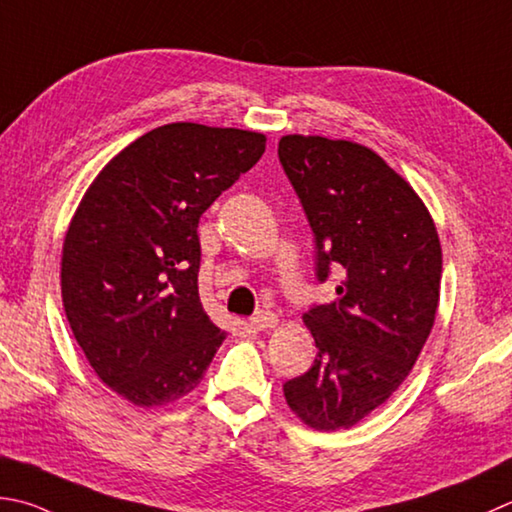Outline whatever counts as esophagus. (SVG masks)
<instances>
[{
	"instance_id": "esophagus-1",
	"label": "esophagus",
	"mask_w": 512,
	"mask_h": 512,
	"mask_svg": "<svg viewBox=\"0 0 512 512\" xmlns=\"http://www.w3.org/2000/svg\"><path fill=\"white\" fill-rule=\"evenodd\" d=\"M279 324V317L273 313V310H259L253 317H250V326L255 330H273Z\"/></svg>"
}]
</instances>
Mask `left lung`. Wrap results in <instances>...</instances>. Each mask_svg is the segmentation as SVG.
<instances>
[{
    "instance_id": "obj_1",
    "label": "left lung",
    "mask_w": 512,
    "mask_h": 512,
    "mask_svg": "<svg viewBox=\"0 0 512 512\" xmlns=\"http://www.w3.org/2000/svg\"><path fill=\"white\" fill-rule=\"evenodd\" d=\"M277 153L315 233L317 279L342 275L335 302L304 313L313 368L284 384L288 408L328 433L362 422L413 370L435 324L442 244L422 197L368 146L284 135Z\"/></svg>"
}]
</instances>
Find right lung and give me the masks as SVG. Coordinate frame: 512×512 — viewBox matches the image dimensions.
Returning a JSON list of instances; mask_svg holds the SVG:
<instances>
[{
    "mask_svg": "<svg viewBox=\"0 0 512 512\" xmlns=\"http://www.w3.org/2000/svg\"><path fill=\"white\" fill-rule=\"evenodd\" d=\"M264 150L255 130L153 128L99 170L70 219L66 319L97 377L133 406L195 390L226 339L199 299L197 226Z\"/></svg>",
    "mask_w": 512,
    "mask_h": 512,
    "instance_id": "add662e5",
    "label": "right lung"
}]
</instances>
